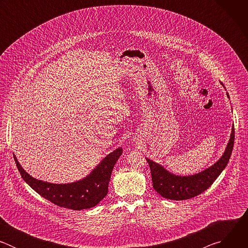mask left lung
<instances>
[{"instance_id":"left-lung-1","label":"left lung","mask_w":248,"mask_h":248,"mask_svg":"<svg viewBox=\"0 0 248 248\" xmlns=\"http://www.w3.org/2000/svg\"><path fill=\"white\" fill-rule=\"evenodd\" d=\"M233 143L234 128L232 126L229 143L219 161L201 172L188 176L175 175L168 171L161 165L146 158L151 170L153 188L162 197L171 200H186L201 194L212 186L227 167L232 155Z\"/></svg>"}]
</instances>
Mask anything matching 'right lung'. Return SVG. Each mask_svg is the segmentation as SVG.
I'll return each mask as SVG.
<instances>
[{"label":"right lung","instance_id":"obj_1","mask_svg":"<svg viewBox=\"0 0 248 248\" xmlns=\"http://www.w3.org/2000/svg\"><path fill=\"white\" fill-rule=\"evenodd\" d=\"M122 153V148L116 149L105 157L86 178L66 185L50 184L32 178L22 169L15 155L14 158L21 178L32 189L57 206L79 211L96 206L107 195L114 166Z\"/></svg>","mask_w":248,"mask_h":248}]
</instances>
